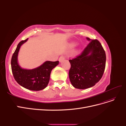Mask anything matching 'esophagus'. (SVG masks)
Returning a JSON list of instances; mask_svg holds the SVG:
<instances>
[{
  "label": "esophagus",
  "instance_id": "1",
  "mask_svg": "<svg viewBox=\"0 0 126 126\" xmlns=\"http://www.w3.org/2000/svg\"><path fill=\"white\" fill-rule=\"evenodd\" d=\"M64 59H65V57H64L63 56H60L59 57V60L60 62H62L64 60Z\"/></svg>",
  "mask_w": 126,
  "mask_h": 126
}]
</instances>
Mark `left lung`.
<instances>
[{
  "mask_svg": "<svg viewBox=\"0 0 126 126\" xmlns=\"http://www.w3.org/2000/svg\"><path fill=\"white\" fill-rule=\"evenodd\" d=\"M80 54L69 61L71 67L69 77L76 88L85 89L96 85L104 74L106 67V53L100 43L90 39Z\"/></svg>",
  "mask_w": 126,
  "mask_h": 126,
  "instance_id": "8db88e82",
  "label": "left lung"
}]
</instances>
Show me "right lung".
Wrapping results in <instances>:
<instances>
[{"label":"right lung","mask_w":126,"mask_h":126,"mask_svg":"<svg viewBox=\"0 0 126 126\" xmlns=\"http://www.w3.org/2000/svg\"><path fill=\"white\" fill-rule=\"evenodd\" d=\"M28 38L21 41L13 55L11 66L14 77L18 83L25 88L33 91L45 89L48 84L52 69L58 65L59 61H47L38 67L31 70L21 68L17 62V57L21 46L27 41Z\"/></svg>","instance_id":"add662e5"}]
</instances>
